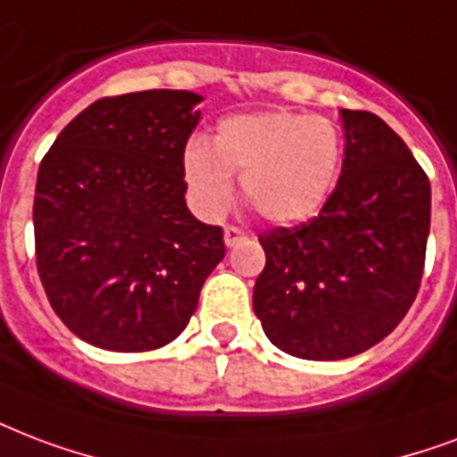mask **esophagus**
Here are the masks:
<instances>
[{"label": "esophagus", "mask_w": 457, "mask_h": 457, "mask_svg": "<svg viewBox=\"0 0 457 457\" xmlns=\"http://www.w3.org/2000/svg\"><path fill=\"white\" fill-rule=\"evenodd\" d=\"M244 239H246V232H244V229L232 228V225H229V228H225V246H229V249H232V246H237V244L244 242Z\"/></svg>", "instance_id": "34e87169"}]
</instances>
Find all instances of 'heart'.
<instances>
[{
	"instance_id": "heart-1",
	"label": "heart",
	"mask_w": 457,
	"mask_h": 457,
	"mask_svg": "<svg viewBox=\"0 0 457 457\" xmlns=\"http://www.w3.org/2000/svg\"><path fill=\"white\" fill-rule=\"evenodd\" d=\"M184 182L204 215H220L242 194L273 225H295L321 211L343 170V136L326 117L252 112L220 121L211 145L184 151Z\"/></svg>"
}]
</instances>
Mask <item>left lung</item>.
I'll list each match as a JSON object with an SVG mask.
<instances>
[{
    "mask_svg": "<svg viewBox=\"0 0 457 457\" xmlns=\"http://www.w3.org/2000/svg\"><path fill=\"white\" fill-rule=\"evenodd\" d=\"M343 172L319 218L259 237L253 312L268 340L313 361L347 360L388 336L424 270L431 187L381 117L340 110Z\"/></svg>",
    "mask_w": 457,
    "mask_h": 457,
    "instance_id": "8db88e82",
    "label": "left lung"
}]
</instances>
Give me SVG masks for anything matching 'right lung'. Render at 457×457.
I'll list each match as a JSON object with an SVG mask.
<instances>
[{"instance_id":"right-lung-1","label":"right lung","mask_w":457,"mask_h":457,"mask_svg":"<svg viewBox=\"0 0 457 457\" xmlns=\"http://www.w3.org/2000/svg\"><path fill=\"white\" fill-rule=\"evenodd\" d=\"M191 90L103 97L69 121L37 170L35 259L52 309L112 353L172 343L225 256L222 229L187 205Z\"/></svg>"}]
</instances>
